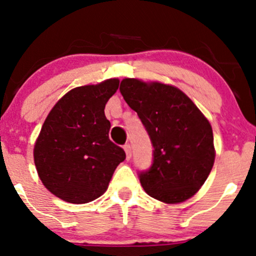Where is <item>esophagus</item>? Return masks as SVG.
<instances>
[{
	"instance_id": "1",
	"label": "esophagus",
	"mask_w": 256,
	"mask_h": 256,
	"mask_svg": "<svg viewBox=\"0 0 256 256\" xmlns=\"http://www.w3.org/2000/svg\"><path fill=\"white\" fill-rule=\"evenodd\" d=\"M124 150H125V152H126V158L130 160L131 158V146H130V144H124Z\"/></svg>"
}]
</instances>
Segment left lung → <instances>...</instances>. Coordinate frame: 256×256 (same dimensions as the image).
Instances as JSON below:
<instances>
[{"mask_svg": "<svg viewBox=\"0 0 256 256\" xmlns=\"http://www.w3.org/2000/svg\"><path fill=\"white\" fill-rule=\"evenodd\" d=\"M120 92L138 112L154 146L151 167L138 172L147 194L164 203L194 196L216 157L209 121L184 92L171 85L128 78L121 82Z\"/></svg>", "mask_w": 256, "mask_h": 256, "instance_id": "8db88e82", "label": "left lung"}]
</instances>
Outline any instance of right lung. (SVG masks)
<instances>
[{"instance_id":"obj_1","label":"right lung","mask_w":256,"mask_h":256,"mask_svg":"<svg viewBox=\"0 0 256 256\" xmlns=\"http://www.w3.org/2000/svg\"><path fill=\"white\" fill-rule=\"evenodd\" d=\"M118 79L66 92L48 114L34 144L38 176L49 192L74 204L92 202L106 190L125 151L109 138L104 109Z\"/></svg>"}]
</instances>
